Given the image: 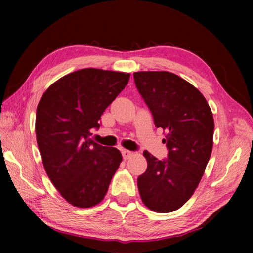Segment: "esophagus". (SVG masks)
<instances>
[{
	"label": "esophagus",
	"mask_w": 253,
	"mask_h": 253,
	"mask_svg": "<svg viewBox=\"0 0 253 253\" xmlns=\"http://www.w3.org/2000/svg\"><path fill=\"white\" fill-rule=\"evenodd\" d=\"M122 154H123V157L125 158V160H127V158H129V157H131L132 156V152H130V151H128V149H122Z\"/></svg>",
	"instance_id": "esophagus-1"
}]
</instances>
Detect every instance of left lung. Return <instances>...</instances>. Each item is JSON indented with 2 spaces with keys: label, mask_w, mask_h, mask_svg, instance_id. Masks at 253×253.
Returning a JSON list of instances; mask_svg holds the SVG:
<instances>
[{
  "label": "left lung",
  "mask_w": 253,
  "mask_h": 253,
  "mask_svg": "<svg viewBox=\"0 0 253 253\" xmlns=\"http://www.w3.org/2000/svg\"><path fill=\"white\" fill-rule=\"evenodd\" d=\"M135 84L154 124L168 135V157L144 152L147 169L137 178L144 204L155 212H173L193 195L213 147L214 121L209 104L194 85L168 71L134 74Z\"/></svg>",
  "instance_id": "8db88e82"
}]
</instances>
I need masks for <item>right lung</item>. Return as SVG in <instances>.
<instances>
[{"label": "right lung", "mask_w": 253, "mask_h": 253, "mask_svg": "<svg viewBox=\"0 0 253 253\" xmlns=\"http://www.w3.org/2000/svg\"><path fill=\"white\" fill-rule=\"evenodd\" d=\"M129 77L124 72L81 69L51 84L38 105L36 135L45 172L59 193L75 207L99 203L121 164L117 148L97 144L90 136Z\"/></svg>", "instance_id": "right-lung-1"}]
</instances>
